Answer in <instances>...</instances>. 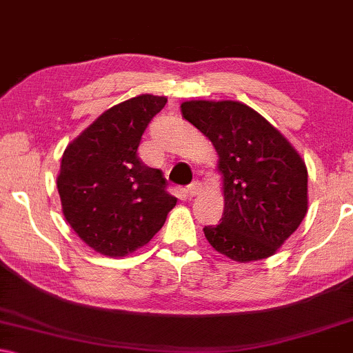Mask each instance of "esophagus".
I'll return each instance as SVG.
<instances>
[{
  "label": "esophagus",
  "mask_w": 353,
  "mask_h": 353,
  "mask_svg": "<svg viewBox=\"0 0 353 353\" xmlns=\"http://www.w3.org/2000/svg\"><path fill=\"white\" fill-rule=\"evenodd\" d=\"M203 191V185L199 183V181H194V183H191L188 188H186V193H188V196H196V194H199Z\"/></svg>",
  "instance_id": "1"
}]
</instances>
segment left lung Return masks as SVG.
I'll list each match as a JSON object with an SVG mask.
<instances>
[{
    "label": "left lung",
    "instance_id": "8db88e82",
    "mask_svg": "<svg viewBox=\"0 0 353 353\" xmlns=\"http://www.w3.org/2000/svg\"><path fill=\"white\" fill-rule=\"evenodd\" d=\"M210 139L223 178V223L204 228L212 249L254 262L276 254L307 212V168L291 142L250 106L232 99L181 103Z\"/></svg>",
    "mask_w": 353,
    "mask_h": 353
}]
</instances>
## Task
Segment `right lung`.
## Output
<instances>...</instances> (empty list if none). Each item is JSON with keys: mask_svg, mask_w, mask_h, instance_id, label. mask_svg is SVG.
I'll list each match as a JSON object with an SVG mask.
<instances>
[{"mask_svg": "<svg viewBox=\"0 0 353 353\" xmlns=\"http://www.w3.org/2000/svg\"><path fill=\"white\" fill-rule=\"evenodd\" d=\"M165 104L167 98L154 94L116 104L63 152L57 176L63 216L98 254L125 256L141 249L175 208L163 173L137 154L143 130Z\"/></svg>", "mask_w": 353, "mask_h": 353, "instance_id": "1", "label": "right lung"}]
</instances>
